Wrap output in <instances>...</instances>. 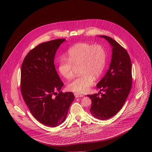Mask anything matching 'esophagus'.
<instances>
[{"instance_id":"obj_1","label":"esophagus","mask_w":152,"mask_h":152,"mask_svg":"<svg viewBox=\"0 0 152 152\" xmlns=\"http://www.w3.org/2000/svg\"><path fill=\"white\" fill-rule=\"evenodd\" d=\"M75 96L76 98H79V97H84V96L83 94H79L77 93H75Z\"/></svg>"}]
</instances>
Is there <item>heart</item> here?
Instances as JSON below:
<instances>
[{"label":"heart","mask_w":152,"mask_h":152,"mask_svg":"<svg viewBox=\"0 0 152 152\" xmlns=\"http://www.w3.org/2000/svg\"><path fill=\"white\" fill-rule=\"evenodd\" d=\"M68 58H61L58 65L60 74L66 79L74 76L76 68H79L81 75L69 83L67 88L76 93L87 91L94 79L100 76L107 60L105 49L101 45L87 43L76 44L68 52Z\"/></svg>","instance_id":"b5f03b06"}]
</instances>
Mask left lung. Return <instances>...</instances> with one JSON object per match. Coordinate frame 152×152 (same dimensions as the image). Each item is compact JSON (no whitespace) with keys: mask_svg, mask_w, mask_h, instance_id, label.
<instances>
[{"mask_svg":"<svg viewBox=\"0 0 152 152\" xmlns=\"http://www.w3.org/2000/svg\"><path fill=\"white\" fill-rule=\"evenodd\" d=\"M100 37L106 39L111 45L112 60L108 71L96 86L104 94H102L101 97L99 94L87 96L92 100L89 110L91 115L105 120L116 115L129 94L132 84V63L128 52L120 44L108 36Z\"/></svg>","mask_w":152,"mask_h":152,"instance_id":"obj_1","label":"left lung"}]
</instances>
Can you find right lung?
<instances>
[{
    "label": "right lung",
    "instance_id": "1",
    "mask_svg": "<svg viewBox=\"0 0 152 152\" xmlns=\"http://www.w3.org/2000/svg\"><path fill=\"white\" fill-rule=\"evenodd\" d=\"M65 39L40 44L24 58L21 68L20 90L30 112L40 123L56 127L65 121L75 96L61 91L64 86L55 66L56 52Z\"/></svg>",
    "mask_w": 152,
    "mask_h": 152
}]
</instances>
